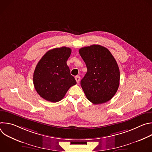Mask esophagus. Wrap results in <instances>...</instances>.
I'll return each mask as SVG.
<instances>
[{
    "label": "esophagus",
    "instance_id": "34e87169",
    "mask_svg": "<svg viewBox=\"0 0 152 152\" xmlns=\"http://www.w3.org/2000/svg\"><path fill=\"white\" fill-rule=\"evenodd\" d=\"M75 79H76V80L77 82V83H79V81H80V76H76L75 77Z\"/></svg>",
    "mask_w": 152,
    "mask_h": 152
}]
</instances>
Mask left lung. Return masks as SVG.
I'll return each instance as SVG.
<instances>
[{"instance_id": "obj_1", "label": "left lung", "mask_w": 152, "mask_h": 152, "mask_svg": "<svg viewBox=\"0 0 152 152\" xmlns=\"http://www.w3.org/2000/svg\"><path fill=\"white\" fill-rule=\"evenodd\" d=\"M79 52L87 68L80 81L86 98L95 104L110 100L120 84V70L115 58L100 45L84 47Z\"/></svg>"}]
</instances>
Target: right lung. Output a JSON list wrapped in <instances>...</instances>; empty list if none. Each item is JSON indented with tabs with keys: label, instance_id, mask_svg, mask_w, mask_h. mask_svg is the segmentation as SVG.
Returning <instances> with one entry per match:
<instances>
[{
	"label": "right lung",
	"instance_id": "right-lung-1",
	"mask_svg": "<svg viewBox=\"0 0 152 152\" xmlns=\"http://www.w3.org/2000/svg\"><path fill=\"white\" fill-rule=\"evenodd\" d=\"M71 53L69 48H55L47 52L38 62L33 82L42 98L51 102H59L71 86L76 84L67 64Z\"/></svg>",
	"mask_w": 152,
	"mask_h": 152
}]
</instances>
